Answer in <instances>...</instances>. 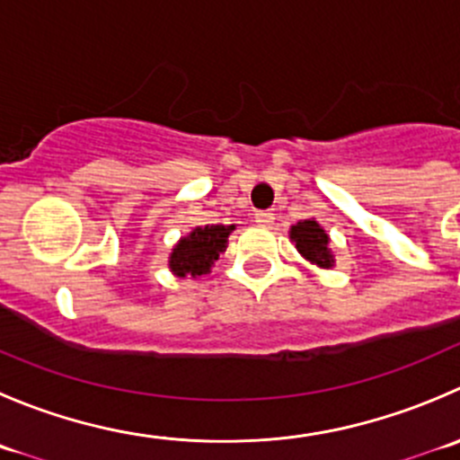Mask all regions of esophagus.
<instances>
[{
	"label": "esophagus",
	"instance_id": "esophagus-1",
	"mask_svg": "<svg viewBox=\"0 0 460 460\" xmlns=\"http://www.w3.org/2000/svg\"><path fill=\"white\" fill-rule=\"evenodd\" d=\"M253 222L261 226H271L274 225V213L270 211H256V216H253Z\"/></svg>",
	"mask_w": 460,
	"mask_h": 460
}]
</instances>
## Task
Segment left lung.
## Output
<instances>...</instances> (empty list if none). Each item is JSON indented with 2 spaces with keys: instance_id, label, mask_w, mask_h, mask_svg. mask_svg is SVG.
<instances>
[{
  "instance_id": "left-lung-1",
  "label": "left lung",
  "mask_w": 460,
  "mask_h": 460,
  "mask_svg": "<svg viewBox=\"0 0 460 460\" xmlns=\"http://www.w3.org/2000/svg\"><path fill=\"white\" fill-rule=\"evenodd\" d=\"M289 240L294 243L296 252L301 253L305 261H310L312 265L323 267L330 270L334 265V256L330 252L328 234L323 231V226L310 217V220H301L289 229Z\"/></svg>"
}]
</instances>
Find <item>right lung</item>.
I'll return each instance as SVG.
<instances>
[{
  "label": "right lung",
  "instance_id": "add662e5",
  "mask_svg": "<svg viewBox=\"0 0 460 460\" xmlns=\"http://www.w3.org/2000/svg\"><path fill=\"white\" fill-rule=\"evenodd\" d=\"M235 225H207L195 226L189 235L172 247L168 267L175 276H202L211 271L220 253L226 249L231 231Z\"/></svg>",
  "mask_w": 460,
  "mask_h": 460
}]
</instances>
